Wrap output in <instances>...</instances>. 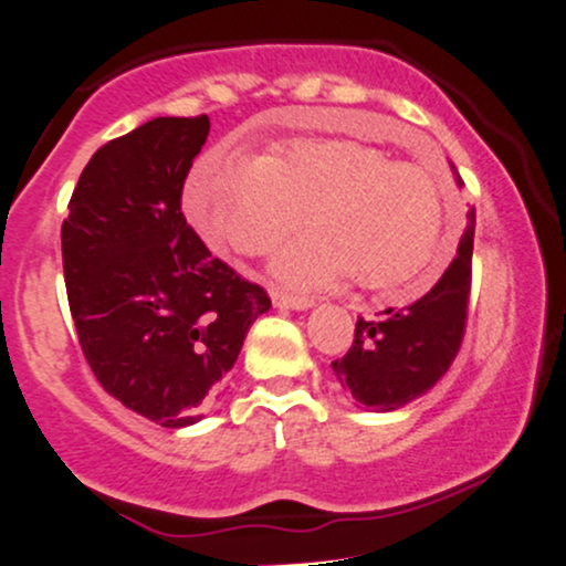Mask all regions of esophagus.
<instances>
[{"label":"esophagus","mask_w":566,"mask_h":566,"mask_svg":"<svg viewBox=\"0 0 566 566\" xmlns=\"http://www.w3.org/2000/svg\"><path fill=\"white\" fill-rule=\"evenodd\" d=\"M272 302H275V307H283V310H310L312 307L310 296L289 294V291H283V289L272 291Z\"/></svg>","instance_id":"esophagus-1"}]
</instances>
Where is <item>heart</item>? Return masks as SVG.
I'll use <instances>...</instances> for the list:
<instances>
[{"instance_id": "obj_1", "label": "heart", "mask_w": 566, "mask_h": 566, "mask_svg": "<svg viewBox=\"0 0 566 566\" xmlns=\"http://www.w3.org/2000/svg\"><path fill=\"white\" fill-rule=\"evenodd\" d=\"M185 209L209 241L243 256L270 254L307 222L272 262L294 289L355 277L391 289L429 264L444 224V188L434 166L391 161L387 150L347 137H307L256 161L211 150L185 190Z\"/></svg>"}]
</instances>
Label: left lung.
I'll return each mask as SVG.
<instances>
[{"label": "left lung", "instance_id": "left-lung-1", "mask_svg": "<svg viewBox=\"0 0 566 566\" xmlns=\"http://www.w3.org/2000/svg\"><path fill=\"white\" fill-rule=\"evenodd\" d=\"M476 211L453 262L418 302L387 310L381 321H357L355 342L342 360L331 363L344 389L374 410H397L434 387L453 365L467 334Z\"/></svg>", "mask_w": 566, "mask_h": 566}]
</instances>
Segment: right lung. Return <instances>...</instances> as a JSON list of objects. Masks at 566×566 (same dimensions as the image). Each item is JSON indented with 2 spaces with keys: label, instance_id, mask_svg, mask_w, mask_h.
I'll return each mask as SVG.
<instances>
[{
  "label": "right lung",
  "instance_id": "right-lung-1",
  "mask_svg": "<svg viewBox=\"0 0 566 566\" xmlns=\"http://www.w3.org/2000/svg\"><path fill=\"white\" fill-rule=\"evenodd\" d=\"M209 116H161L84 166L63 219V272L78 344L99 387L166 429L201 421L235 365L262 285L211 256L182 214Z\"/></svg>",
  "mask_w": 566,
  "mask_h": 566
}]
</instances>
